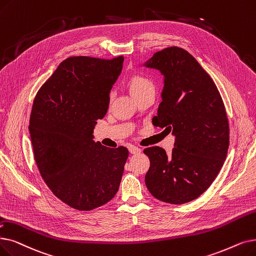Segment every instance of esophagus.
I'll return each mask as SVG.
<instances>
[{
  "label": "esophagus",
  "instance_id": "1",
  "mask_svg": "<svg viewBox=\"0 0 256 256\" xmlns=\"http://www.w3.org/2000/svg\"><path fill=\"white\" fill-rule=\"evenodd\" d=\"M128 150H130V154H138V152H141V150H140L139 148L134 146H130L128 148Z\"/></svg>",
  "mask_w": 256,
  "mask_h": 256
}]
</instances>
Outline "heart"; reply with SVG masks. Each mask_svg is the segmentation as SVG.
I'll return each mask as SVG.
<instances>
[{
  "label": "heart",
  "mask_w": 256,
  "mask_h": 256,
  "mask_svg": "<svg viewBox=\"0 0 256 256\" xmlns=\"http://www.w3.org/2000/svg\"><path fill=\"white\" fill-rule=\"evenodd\" d=\"M128 84L130 93L134 96L146 90H150V88H154L152 82L148 78H146V76H142V75L132 76Z\"/></svg>",
  "instance_id": "heart-1"
}]
</instances>
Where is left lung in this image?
Instances as JSON below:
<instances>
[{
	"label": "left lung",
	"instance_id": "obj_1",
	"mask_svg": "<svg viewBox=\"0 0 256 256\" xmlns=\"http://www.w3.org/2000/svg\"><path fill=\"white\" fill-rule=\"evenodd\" d=\"M143 66L164 76L152 124L176 137L168 156L159 146L143 150L150 162L146 185L162 202H190L214 181L226 159L229 124L223 99L209 74L182 48L156 52Z\"/></svg>",
	"mask_w": 256,
	"mask_h": 256
}]
</instances>
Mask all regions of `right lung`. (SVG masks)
<instances>
[{
	"instance_id": "add662e5",
	"label": "right lung",
	"mask_w": 256,
	"mask_h": 256,
	"mask_svg": "<svg viewBox=\"0 0 256 256\" xmlns=\"http://www.w3.org/2000/svg\"><path fill=\"white\" fill-rule=\"evenodd\" d=\"M124 60L66 58L33 102L29 132L40 174L54 196L77 210L110 201L124 174L128 148H110L93 140Z\"/></svg>"
}]
</instances>
